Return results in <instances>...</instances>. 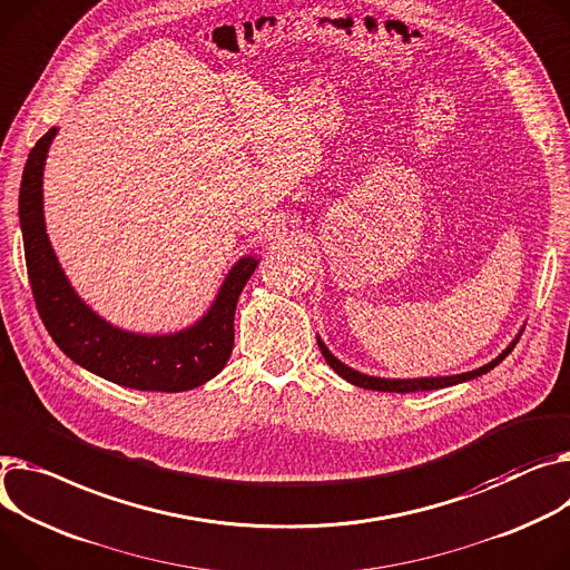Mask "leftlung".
<instances>
[{
	"label": "left lung",
	"instance_id": "1",
	"mask_svg": "<svg viewBox=\"0 0 570 570\" xmlns=\"http://www.w3.org/2000/svg\"><path fill=\"white\" fill-rule=\"evenodd\" d=\"M524 327L518 330V334L511 338V344L495 357L490 360L488 364L479 366V368H472V371H465V373H453V375H429V377H381V375H368V373H362L348 364L341 362L338 357H334L330 353V348L325 346V341L321 336H316L318 341V348L325 357V362L334 368L336 375L344 377L346 383L355 385V387H362V390H375V392H396V394H410V392H431V390H442V387H451V385H461V383H468V381H474V377L488 373L495 368L518 344V338L522 334Z\"/></svg>",
	"mask_w": 570,
	"mask_h": 570
}]
</instances>
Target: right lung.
Returning a JSON list of instances; mask_svg holds the SVG:
<instances>
[{"instance_id":"add662e5","label":"right lung","mask_w":570,"mask_h":570,"mask_svg":"<svg viewBox=\"0 0 570 570\" xmlns=\"http://www.w3.org/2000/svg\"><path fill=\"white\" fill-rule=\"evenodd\" d=\"M57 132L50 128L31 148L18 199L29 284L52 341L75 364L121 387L187 392L208 383L232 357L236 305L261 256H240L210 307L183 330L146 334L109 323L72 288L46 232L43 171Z\"/></svg>"}]
</instances>
